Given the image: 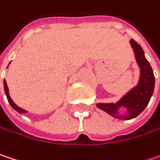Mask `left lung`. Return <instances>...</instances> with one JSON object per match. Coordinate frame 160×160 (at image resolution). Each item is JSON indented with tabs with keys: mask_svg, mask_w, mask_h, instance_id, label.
Listing matches in <instances>:
<instances>
[{
	"mask_svg": "<svg viewBox=\"0 0 160 160\" xmlns=\"http://www.w3.org/2000/svg\"><path fill=\"white\" fill-rule=\"evenodd\" d=\"M129 43L133 48L136 61L140 69L137 85L116 102H99L96 104L99 109L104 111L111 116L119 120H130L140 114L148 106L155 88L153 69L145 57L143 48L134 39H131ZM122 108L126 109V112L123 114L120 112V109Z\"/></svg>",
	"mask_w": 160,
	"mask_h": 160,
	"instance_id": "left-lung-1",
	"label": "left lung"
}]
</instances>
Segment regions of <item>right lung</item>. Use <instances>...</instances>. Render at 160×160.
Wrapping results in <instances>:
<instances>
[{
    "label": "right lung",
    "mask_w": 160,
    "mask_h": 160,
    "mask_svg": "<svg viewBox=\"0 0 160 160\" xmlns=\"http://www.w3.org/2000/svg\"><path fill=\"white\" fill-rule=\"evenodd\" d=\"M9 64H10V63H9ZM3 86H4V92H5V95H6V97H7L8 102H9V103L11 104V106H12L13 109L15 110L16 112H18L19 113H26V112H28L27 111H25L24 109H22V108H21V107H19L18 105H16V104L13 102V101L12 100V98L10 97V94H9V89H8L7 83H6V80H3Z\"/></svg>",
    "instance_id": "1"
}]
</instances>
